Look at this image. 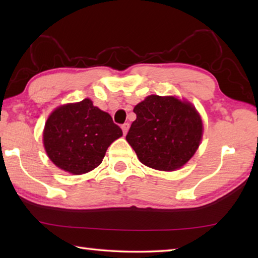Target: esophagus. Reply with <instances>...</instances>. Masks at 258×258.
Wrapping results in <instances>:
<instances>
[{
	"label": "esophagus",
	"instance_id": "34e87169",
	"mask_svg": "<svg viewBox=\"0 0 258 258\" xmlns=\"http://www.w3.org/2000/svg\"><path fill=\"white\" fill-rule=\"evenodd\" d=\"M128 128H130V124H128V123H125V124L121 125V130H123V133H124V135H125L126 133H127Z\"/></svg>",
	"mask_w": 258,
	"mask_h": 258
}]
</instances>
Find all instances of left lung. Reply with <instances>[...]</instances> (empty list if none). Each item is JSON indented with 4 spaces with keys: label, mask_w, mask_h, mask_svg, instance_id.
I'll return each instance as SVG.
<instances>
[{
    "label": "left lung",
    "mask_w": 258,
    "mask_h": 258,
    "mask_svg": "<svg viewBox=\"0 0 258 258\" xmlns=\"http://www.w3.org/2000/svg\"><path fill=\"white\" fill-rule=\"evenodd\" d=\"M137 115L126 140L148 167L171 172L197 151L203 120L190 102L175 97L149 95L134 107Z\"/></svg>",
    "instance_id": "1"
}]
</instances>
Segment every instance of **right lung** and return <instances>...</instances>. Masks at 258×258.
I'll return each mask as SVG.
<instances>
[{
  "instance_id": "add662e5",
  "label": "right lung",
  "mask_w": 258,
  "mask_h": 258,
  "mask_svg": "<svg viewBox=\"0 0 258 258\" xmlns=\"http://www.w3.org/2000/svg\"><path fill=\"white\" fill-rule=\"evenodd\" d=\"M123 132L90 99L60 106L47 118L43 143L59 168L80 175L101 164L108 147Z\"/></svg>"
}]
</instances>
